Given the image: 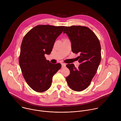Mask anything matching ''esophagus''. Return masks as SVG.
Segmentation results:
<instances>
[{"label":"esophagus","mask_w":121,"mask_h":121,"mask_svg":"<svg viewBox=\"0 0 121 121\" xmlns=\"http://www.w3.org/2000/svg\"><path fill=\"white\" fill-rule=\"evenodd\" d=\"M61 65H62V68L65 67L66 66V64H65V63H62V64H61Z\"/></svg>","instance_id":"1"}]
</instances>
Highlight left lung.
I'll use <instances>...</instances> for the list:
<instances>
[{"mask_svg": "<svg viewBox=\"0 0 121 121\" xmlns=\"http://www.w3.org/2000/svg\"><path fill=\"white\" fill-rule=\"evenodd\" d=\"M63 32L71 42L72 52L80 54L77 57L80 63L78 68L73 64L66 65L70 70L66 80L72 90L81 91L88 87L96 73L101 60L100 43L95 34L87 27H65Z\"/></svg>", "mask_w": 121, "mask_h": 121, "instance_id": "1", "label": "left lung"}]
</instances>
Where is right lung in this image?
Returning <instances> with one entry per match:
<instances>
[{
  "instance_id": "right-lung-1",
  "label": "right lung",
  "mask_w": 121,
  "mask_h": 121,
  "mask_svg": "<svg viewBox=\"0 0 121 121\" xmlns=\"http://www.w3.org/2000/svg\"><path fill=\"white\" fill-rule=\"evenodd\" d=\"M65 26L38 25L28 31L21 47L19 64L23 76L34 91L43 92L51 87L53 76L61 67L47 60L45 54L52 51L56 38Z\"/></svg>"
}]
</instances>
